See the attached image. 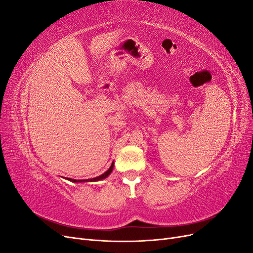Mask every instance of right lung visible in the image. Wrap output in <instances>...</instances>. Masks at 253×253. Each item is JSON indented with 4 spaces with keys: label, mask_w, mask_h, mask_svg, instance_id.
I'll use <instances>...</instances> for the list:
<instances>
[{
    "label": "right lung",
    "mask_w": 253,
    "mask_h": 253,
    "mask_svg": "<svg viewBox=\"0 0 253 253\" xmlns=\"http://www.w3.org/2000/svg\"><path fill=\"white\" fill-rule=\"evenodd\" d=\"M113 169H114V163H112V165H111V167H110V169L106 171V172H104L103 174H101L100 176H97V177H95V178H89V179H73V178H66L67 180H70V181H72V182H84V181H98V180H101V179H104V178H106L108 177V176L112 173V171H113Z\"/></svg>",
    "instance_id": "1"
}]
</instances>
